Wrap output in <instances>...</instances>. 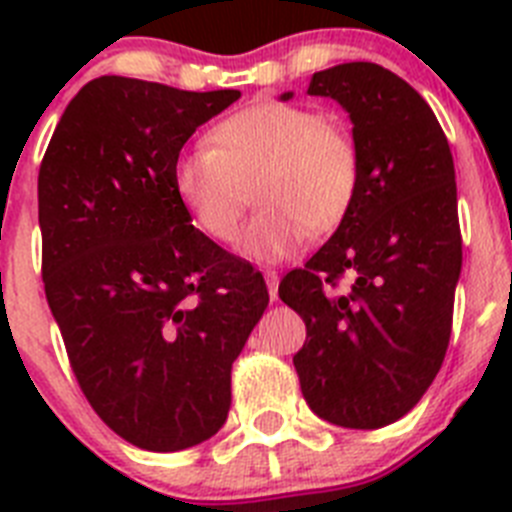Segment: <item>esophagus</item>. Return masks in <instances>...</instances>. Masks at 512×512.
<instances>
[{"mask_svg":"<svg viewBox=\"0 0 512 512\" xmlns=\"http://www.w3.org/2000/svg\"><path fill=\"white\" fill-rule=\"evenodd\" d=\"M264 279H266V287H269V297L271 300H277V289H279V274L274 269H266L264 271Z\"/></svg>","mask_w":512,"mask_h":512,"instance_id":"obj_1","label":"esophagus"}]
</instances>
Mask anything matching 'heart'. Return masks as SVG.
I'll return each mask as SVG.
<instances>
[{
    "mask_svg": "<svg viewBox=\"0 0 512 512\" xmlns=\"http://www.w3.org/2000/svg\"><path fill=\"white\" fill-rule=\"evenodd\" d=\"M361 156L354 135L305 104L259 102L225 117L174 164V192L194 225L233 246L243 215L261 212L243 233V253L274 264L307 233L323 235L346 220L359 194Z\"/></svg>",
    "mask_w": 512,
    "mask_h": 512,
    "instance_id": "heart-1",
    "label": "heart"
}]
</instances>
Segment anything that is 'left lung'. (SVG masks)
I'll return each instance as SVG.
<instances>
[{
  "label": "left lung",
  "mask_w": 512,
  "mask_h": 512,
  "mask_svg": "<svg viewBox=\"0 0 512 512\" xmlns=\"http://www.w3.org/2000/svg\"><path fill=\"white\" fill-rule=\"evenodd\" d=\"M307 94L348 112L361 184L330 241L279 284L307 328L292 361L312 413L382 428L418 405L449 348L461 271L454 158L428 102L377 63L318 71Z\"/></svg>",
  "instance_id": "left-lung-1"
}]
</instances>
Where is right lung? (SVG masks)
Wrapping results in <instances>:
<instances>
[{
    "instance_id": "obj_1",
    "label": "right lung",
    "mask_w": 512,
    "mask_h": 512,
    "mask_svg": "<svg viewBox=\"0 0 512 512\" xmlns=\"http://www.w3.org/2000/svg\"><path fill=\"white\" fill-rule=\"evenodd\" d=\"M238 97L99 76L40 164L45 297L84 397L138 449L223 428L230 369L269 305L259 271L194 228L174 192L184 143Z\"/></svg>"
}]
</instances>
